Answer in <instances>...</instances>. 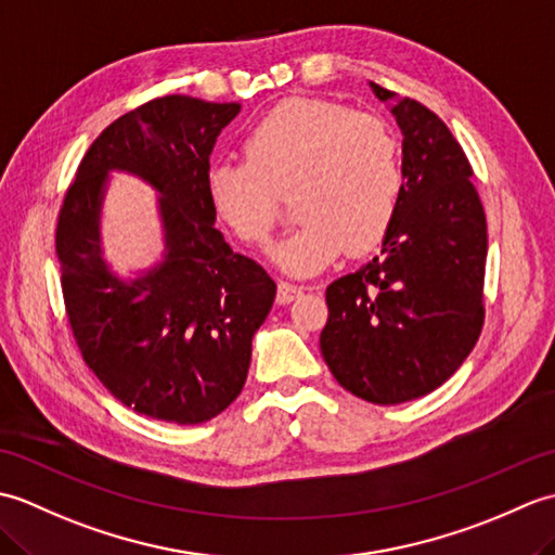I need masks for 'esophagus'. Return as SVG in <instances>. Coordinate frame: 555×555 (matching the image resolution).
<instances>
[{
  "mask_svg": "<svg viewBox=\"0 0 555 555\" xmlns=\"http://www.w3.org/2000/svg\"><path fill=\"white\" fill-rule=\"evenodd\" d=\"M302 291H305L302 286H298V284H291V281H279L276 300L286 305V302H291V300H296Z\"/></svg>",
  "mask_w": 555,
  "mask_h": 555,
  "instance_id": "34e87169",
  "label": "esophagus"
}]
</instances>
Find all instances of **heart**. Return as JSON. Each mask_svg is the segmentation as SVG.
I'll return each mask as SVG.
<instances>
[{"label":"heart","mask_w":555,"mask_h":555,"mask_svg":"<svg viewBox=\"0 0 555 555\" xmlns=\"http://www.w3.org/2000/svg\"><path fill=\"white\" fill-rule=\"evenodd\" d=\"M243 159L207 169L209 205L243 245L264 247L281 197L291 195L300 227L274 259L293 274H314L344 253H370L393 227L403 159L379 116L326 100H286L245 133Z\"/></svg>","instance_id":"obj_1"}]
</instances>
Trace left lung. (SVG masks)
Returning a JSON list of instances; mask_svg holds the SVG:
<instances>
[{
    "label": "left lung",
    "mask_w": 555,
    "mask_h": 555,
    "mask_svg": "<svg viewBox=\"0 0 555 555\" xmlns=\"http://www.w3.org/2000/svg\"><path fill=\"white\" fill-rule=\"evenodd\" d=\"M393 100L403 133V193L382 255L326 288L320 348L336 382L362 400L398 405L439 388L485 326L487 217L473 167L422 102Z\"/></svg>",
    "instance_id": "obj_1"
}]
</instances>
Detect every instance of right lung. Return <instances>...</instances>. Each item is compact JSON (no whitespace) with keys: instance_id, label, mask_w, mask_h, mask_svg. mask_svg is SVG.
I'll list each match as a JSON object with an SVG mask.
<instances>
[{"instance_id":"right-lung-1","label":"right lung","mask_w":555,"mask_h":555,"mask_svg":"<svg viewBox=\"0 0 555 555\" xmlns=\"http://www.w3.org/2000/svg\"><path fill=\"white\" fill-rule=\"evenodd\" d=\"M235 102L167 95L140 104L98 135L80 159L56 219L64 308L92 374L140 415L199 424L227 410L245 384L253 336L276 284L215 229L205 173ZM112 168L163 193L168 257L119 282L99 255L101 185Z\"/></svg>"}]
</instances>
